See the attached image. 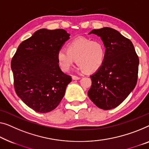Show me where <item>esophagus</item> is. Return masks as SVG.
Here are the masks:
<instances>
[{"label":"esophagus","instance_id":"34e87169","mask_svg":"<svg viewBox=\"0 0 149 149\" xmlns=\"http://www.w3.org/2000/svg\"><path fill=\"white\" fill-rule=\"evenodd\" d=\"M72 77L73 80H77V79H80V77H77V76H75V75H72Z\"/></svg>","mask_w":149,"mask_h":149}]
</instances>
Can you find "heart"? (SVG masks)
<instances>
[{"label": "heart", "instance_id": "obj_1", "mask_svg": "<svg viewBox=\"0 0 149 149\" xmlns=\"http://www.w3.org/2000/svg\"><path fill=\"white\" fill-rule=\"evenodd\" d=\"M105 55V47L102 42L78 37L68 44L67 50L59 49L57 58L59 66L64 72L70 70L75 59L79 70L91 74L101 68Z\"/></svg>", "mask_w": 149, "mask_h": 149}]
</instances>
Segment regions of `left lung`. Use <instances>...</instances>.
Wrapping results in <instances>:
<instances>
[{"mask_svg":"<svg viewBox=\"0 0 149 149\" xmlns=\"http://www.w3.org/2000/svg\"><path fill=\"white\" fill-rule=\"evenodd\" d=\"M100 37L106 48L101 68L90 75L92 86L88 92L97 107L111 110L117 107L136 86L139 59L130 40L110 27L91 31Z\"/></svg>","mask_w":149,"mask_h":149,"instance_id":"obj_1","label":"left lung"}]
</instances>
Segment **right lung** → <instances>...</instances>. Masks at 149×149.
<instances>
[{"label": "right lung", "instance_id": "right-lung-1", "mask_svg": "<svg viewBox=\"0 0 149 149\" xmlns=\"http://www.w3.org/2000/svg\"><path fill=\"white\" fill-rule=\"evenodd\" d=\"M61 29H41L20 44L11 69L17 96L26 106L40 113L55 109L72 81L61 70L57 54L70 38Z\"/></svg>", "mask_w": 149, "mask_h": 149}]
</instances>
